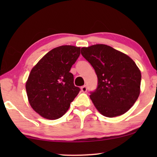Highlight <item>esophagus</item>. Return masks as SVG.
<instances>
[{"label":"esophagus","instance_id":"obj_1","mask_svg":"<svg viewBox=\"0 0 157 157\" xmlns=\"http://www.w3.org/2000/svg\"><path fill=\"white\" fill-rule=\"evenodd\" d=\"M81 91L83 92V93H86V92L87 91L86 86H81Z\"/></svg>","mask_w":157,"mask_h":157}]
</instances>
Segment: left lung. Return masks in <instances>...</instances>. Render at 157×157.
<instances>
[{
    "label": "left lung",
    "mask_w": 157,
    "mask_h": 157,
    "mask_svg": "<svg viewBox=\"0 0 157 157\" xmlns=\"http://www.w3.org/2000/svg\"><path fill=\"white\" fill-rule=\"evenodd\" d=\"M81 53L97 75V89L90 98L98 112L113 118L129 110L140 94L141 74L135 62L104 44L83 47Z\"/></svg>",
    "instance_id": "1"
}]
</instances>
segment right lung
I'll return each instance as SVG.
<instances>
[{
  "instance_id": "obj_1",
  "label": "right lung",
  "mask_w": 157,
  "mask_h": 157,
  "mask_svg": "<svg viewBox=\"0 0 157 157\" xmlns=\"http://www.w3.org/2000/svg\"><path fill=\"white\" fill-rule=\"evenodd\" d=\"M80 52V47H56L31 69L25 83L28 99L32 109L44 119L63 117L80 91L69 72Z\"/></svg>"
}]
</instances>
